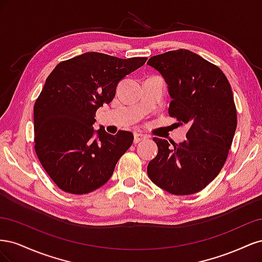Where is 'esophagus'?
I'll return each instance as SVG.
<instances>
[{"instance_id": "34e87169", "label": "esophagus", "mask_w": 262, "mask_h": 262, "mask_svg": "<svg viewBox=\"0 0 262 262\" xmlns=\"http://www.w3.org/2000/svg\"><path fill=\"white\" fill-rule=\"evenodd\" d=\"M147 139V136L142 133H134V143H139V142L145 141Z\"/></svg>"}]
</instances>
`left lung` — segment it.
Segmentation results:
<instances>
[{"instance_id": "obj_1", "label": "left lung", "mask_w": 262, "mask_h": 262, "mask_svg": "<svg viewBox=\"0 0 262 262\" xmlns=\"http://www.w3.org/2000/svg\"><path fill=\"white\" fill-rule=\"evenodd\" d=\"M147 64L167 83L169 116L189 126L187 140L171 142L172 147L153 139L158 153L147 175L171 194L196 193L219 175L232 145L237 126L232 87L220 68L186 49L154 55Z\"/></svg>"}]
</instances>
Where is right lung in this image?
<instances>
[{
    "mask_svg": "<svg viewBox=\"0 0 262 262\" xmlns=\"http://www.w3.org/2000/svg\"><path fill=\"white\" fill-rule=\"evenodd\" d=\"M146 60L86 52L60 62L47 77L34 106L35 150L63 191L84 194L105 185L132 145L131 132L112 136L93 124L97 109L114 99L118 83Z\"/></svg>",
    "mask_w": 262,
    "mask_h": 262,
    "instance_id": "add662e5",
    "label": "right lung"
}]
</instances>
